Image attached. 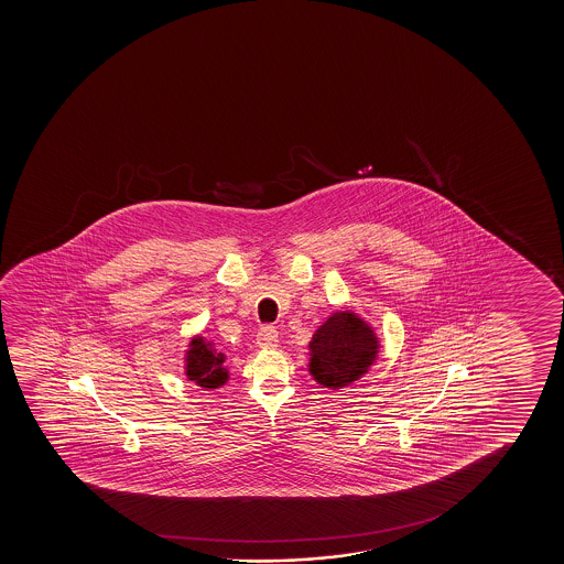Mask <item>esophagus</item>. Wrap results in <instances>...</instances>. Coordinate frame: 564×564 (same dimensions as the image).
Segmentation results:
<instances>
[{"label": "esophagus", "mask_w": 564, "mask_h": 564, "mask_svg": "<svg viewBox=\"0 0 564 564\" xmlns=\"http://www.w3.org/2000/svg\"><path fill=\"white\" fill-rule=\"evenodd\" d=\"M256 340H258V347L260 348H275L278 347L279 335L273 327H262Z\"/></svg>", "instance_id": "obj_1"}]
</instances>
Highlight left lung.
Masks as SVG:
<instances>
[{
  "mask_svg": "<svg viewBox=\"0 0 564 564\" xmlns=\"http://www.w3.org/2000/svg\"><path fill=\"white\" fill-rule=\"evenodd\" d=\"M308 371L319 386L343 389L368 373L378 360L379 340L362 317L340 310L317 327L310 340Z\"/></svg>",
  "mask_w": 564,
  "mask_h": 564,
  "instance_id": "left-lung-1",
  "label": "left lung"
}]
</instances>
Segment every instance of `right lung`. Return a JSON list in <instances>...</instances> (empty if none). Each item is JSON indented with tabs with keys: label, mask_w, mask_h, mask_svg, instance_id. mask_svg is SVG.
<instances>
[{
	"label": "right lung",
	"mask_w": 564,
	"mask_h": 564,
	"mask_svg": "<svg viewBox=\"0 0 564 564\" xmlns=\"http://www.w3.org/2000/svg\"><path fill=\"white\" fill-rule=\"evenodd\" d=\"M185 376L202 389H217L229 379V370L225 368L224 352H217L212 340L196 335L188 343L185 356Z\"/></svg>",
	"instance_id": "obj_1"
}]
</instances>
